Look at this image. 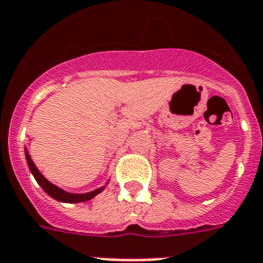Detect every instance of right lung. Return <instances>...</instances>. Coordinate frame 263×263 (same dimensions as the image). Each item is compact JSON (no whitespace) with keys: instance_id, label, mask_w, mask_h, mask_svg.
Masks as SVG:
<instances>
[{"instance_id":"1","label":"right lung","mask_w":263,"mask_h":263,"mask_svg":"<svg viewBox=\"0 0 263 263\" xmlns=\"http://www.w3.org/2000/svg\"><path fill=\"white\" fill-rule=\"evenodd\" d=\"M25 155H26V162H28L29 170L32 171L33 176H34V179L37 180V183H39L40 186H41V189H43L44 191L48 194V195L52 196V198H54V199L59 200V202H65V203L85 202V200L92 199L93 196H96L99 193H101V191H103V189H98V190H95V191H92V193H88V194L65 193L64 190L59 189V187H56L50 182H48V180H46L45 178L41 175V173H40L39 170H37V167L34 165V163L32 162V159H30L29 154H28V151H26V149H25Z\"/></svg>"}]
</instances>
